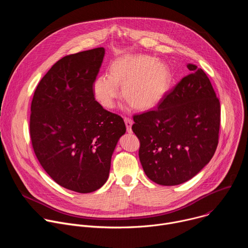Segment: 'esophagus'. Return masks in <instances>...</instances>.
I'll use <instances>...</instances> for the list:
<instances>
[{
    "label": "esophagus",
    "instance_id": "1",
    "mask_svg": "<svg viewBox=\"0 0 248 248\" xmlns=\"http://www.w3.org/2000/svg\"><path fill=\"white\" fill-rule=\"evenodd\" d=\"M124 124H125V126H126V130L127 132H131V125H132V120L129 119V118H124Z\"/></svg>",
    "mask_w": 248,
    "mask_h": 248
}]
</instances>
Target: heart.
I'll list each match as a JSON object with an SVG mask.
<instances>
[{
    "label": "heart",
    "mask_w": 248,
    "mask_h": 248,
    "mask_svg": "<svg viewBox=\"0 0 248 248\" xmlns=\"http://www.w3.org/2000/svg\"><path fill=\"white\" fill-rule=\"evenodd\" d=\"M170 82L169 66L148 55H128L110 63L109 76H98L92 83L95 100L112 109L123 86V97L135 110L146 111L163 99Z\"/></svg>",
    "instance_id": "b5f03b06"
}]
</instances>
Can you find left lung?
I'll return each mask as SVG.
<instances>
[{"instance_id":"1","label":"left lung","mask_w":248,"mask_h":248,"mask_svg":"<svg viewBox=\"0 0 248 248\" xmlns=\"http://www.w3.org/2000/svg\"><path fill=\"white\" fill-rule=\"evenodd\" d=\"M164 95L157 109L134 115L139 160L148 178L176 186L196 175L214 156L219 142L220 101L201 68Z\"/></svg>"}]
</instances>
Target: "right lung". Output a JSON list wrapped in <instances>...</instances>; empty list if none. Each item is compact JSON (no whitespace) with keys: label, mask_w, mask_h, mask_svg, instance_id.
I'll return each mask as SVG.
<instances>
[{"label":"right lung","mask_w":248,"mask_h":248,"mask_svg":"<svg viewBox=\"0 0 248 248\" xmlns=\"http://www.w3.org/2000/svg\"><path fill=\"white\" fill-rule=\"evenodd\" d=\"M104 55L100 47L62 58L40 80L31 102L35 155L58 185L79 193L107 182L113 152L125 132L123 118L105 110L92 93Z\"/></svg>","instance_id":"right-lung-1"}]
</instances>
